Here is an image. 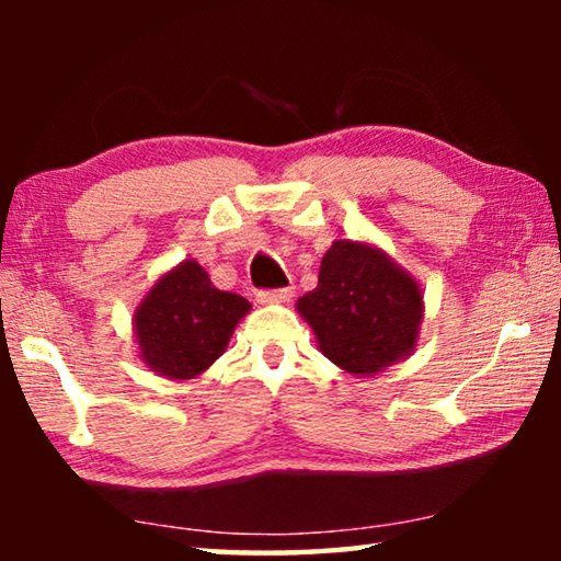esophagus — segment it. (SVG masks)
<instances>
[{
	"instance_id": "obj_1",
	"label": "esophagus",
	"mask_w": 561,
	"mask_h": 561,
	"mask_svg": "<svg viewBox=\"0 0 561 561\" xmlns=\"http://www.w3.org/2000/svg\"><path fill=\"white\" fill-rule=\"evenodd\" d=\"M291 287L287 289H272V291H260L257 301L260 304H287L291 299Z\"/></svg>"
}]
</instances>
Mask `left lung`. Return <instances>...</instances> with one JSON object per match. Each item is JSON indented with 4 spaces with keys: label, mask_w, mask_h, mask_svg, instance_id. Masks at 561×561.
<instances>
[{
    "label": "left lung",
    "mask_w": 561,
    "mask_h": 561,
    "mask_svg": "<svg viewBox=\"0 0 561 561\" xmlns=\"http://www.w3.org/2000/svg\"><path fill=\"white\" fill-rule=\"evenodd\" d=\"M297 311L331 364L366 378L413 354L425 304L417 279L381 247L334 240Z\"/></svg>",
    "instance_id": "obj_1"
}]
</instances>
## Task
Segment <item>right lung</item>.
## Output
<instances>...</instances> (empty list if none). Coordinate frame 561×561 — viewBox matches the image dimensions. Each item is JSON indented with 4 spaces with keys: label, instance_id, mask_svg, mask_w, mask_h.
I'll return each mask as SVG.
<instances>
[{
    "label": "right lung",
    "instance_id": "add662e5",
    "mask_svg": "<svg viewBox=\"0 0 561 561\" xmlns=\"http://www.w3.org/2000/svg\"><path fill=\"white\" fill-rule=\"evenodd\" d=\"M250 309L240 294L217 289L195 260H183L160 274L136 307L138 356L170 381L197 378L225 354Z\"/></svg>",
    "mask_w": 561,
    "mask_h": 561
}]
</instances>
